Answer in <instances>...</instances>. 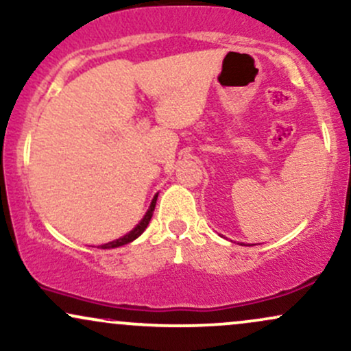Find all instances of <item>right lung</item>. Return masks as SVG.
<instances>
[{
  "label": "right lung",
  "mask_w": 351,
  "mask_h": 351,
  "mask_svg": "<svg viewBox=\"0 0 351 351\" xmlns=\"http://www.w3.org/2000/svg\"><path fill=\"white\" fill-rule=\"evenodd\" d=\"M156 198H158V195H155V198H153L152 204H150V208H148L147 215L143 216V219L140 221V223L136 224V226H135L134 229H132V231L128 232V234H125L123 237H120V239H115V241H112V243H107V244L100 245V247H102V249H114V247H119V245H123V244H128V243H132V241L136 239V237H138L140 234H142V232L145 231V228H147V226H148V223H150L152 216H153V209H155Z\"/></svg>",
  "instance_id": "right-lung-1"
}]
</instances>
